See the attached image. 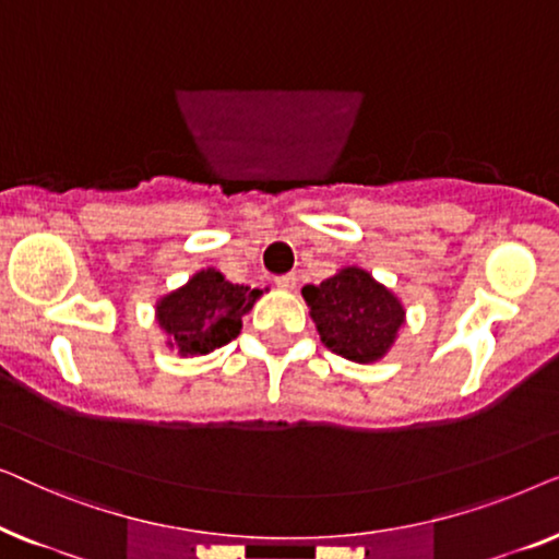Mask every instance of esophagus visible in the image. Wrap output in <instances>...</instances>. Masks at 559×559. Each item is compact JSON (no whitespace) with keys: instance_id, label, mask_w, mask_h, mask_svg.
Instances as JSON below:
<instances>
[{"instance_id":"1","label":"esophagus","mask_w":559,"mask_h":559,"mask_svg":"<svg viewBox=\"0 0 559 559\" xmlns=\"http://www.w3.org/2000/svg\"><path fill=\"white\" fill-rule=\"evenodd\" d=\"M274 285L282 287V289H293L297 285V274L295 272H287V274H280L277 280H274Z\"/></svg>"}]
</instances>
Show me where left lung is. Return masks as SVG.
<instances>
[{"mask_svg":"<svg viewBox=\"0 0 559 559\" xmlns=\"http://www.w3.org/2000/svg\"><path fill=\"white\" fill-rule=\"evenodd\" d=\"M302 297L325 348L356 364L379 361L404 323L402 302L358 266L305 285Z\"/></svg>","mask_w":559,"mask_h":559,"instance_id":"obj_1","label":"left lung"}]
</instances>
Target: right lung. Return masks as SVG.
Masks as SVG:
<instances>
[{"mask_svg": "<svg viewBox=\"0 0 559 559\" xmlns=\"http://www.w3.org/2000/svg\"><path fill=\"white\" fill-rule=\"evenodd\" d=\"M262 289L234 285L216 270H203L157 302V323L182 356H203L231 343Z\"/></svg>", "mask_w": 559, "mask_h": 559, "instance_id": "1", "label": "right lung"}]
</instances>
